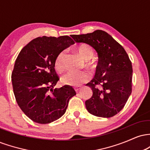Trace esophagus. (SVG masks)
Here are the masks:
<instances>
[{
    "label": "esophagus",
    "mask_w": 150,
    "mask_h": 150,
    "mask_svg": "<svg viewBox=\"0 0 150 150\" xmlns=\"http://www.w3.org/2000/svg\"><path fill=\"white\" fill-rule=\"evenodd\" d=\"M81 88H82V87H81V86H77V87H74V89H75V92H77L79 90H80Z\"/></svg>",
    "instance_id": "34e87169"
}]
</instances>
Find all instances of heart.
<instances>
[{"mask_svg":"<svg viewBox=\"0 0 150 150\" xmlns=\"http://www.w3.org/2000/svg\"><path fill=\"white\" fill-rule=\"evenodd\" d=\"M76 51L81 57L86 61L92 58L94 53V49H92V46L86 44H80L76 48ZM65 56V53L64 51H61L56 56V59H55L54 65L55 68L57 71L61 72L64 69ZM87 65L92 69L95 68V65H94L93 63H87ZM89 78H90V74L87 71H69L63 75V78H62V82L65 85L77 87V86L80 85L81 84L87 82Z\"/></svg>","mask_w":150,"mask_h":150,"instance_id":"heart-1","label":"heart"}]
</instances>
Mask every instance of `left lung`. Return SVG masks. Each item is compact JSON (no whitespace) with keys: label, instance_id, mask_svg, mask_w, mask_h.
<instances>
[{"label":"left lung","instance_id":"8db88e82","mask_svg":"<svg viewBox=\"0 0 150 150\" xmlns=\"http://www.w3.org/2000/svg\"><path fill=\"white\" fill-rule=\"evenodd\" d=\"M77 43L89 44L96 50L99 62L95 76L87 83L92 97L85 101L91 114L110 118L119 113L132 92V63L126 51L106 32L96 30L86 34H73Z\"/></svg>","mask_w":150,"mask_h":150}]
</instances>
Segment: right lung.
<instances>
[{
  "instance_id": "right-lung-1",
  "label": "right lung",
  "mask_w": 150,
  "mask_h": 150,
  "mask_svg": "<svg viewBox=\"0 0 150 150\" xmlns=\"http://www.w3.org/2000/svg\"><path fill=\"white\" fill-rule=\"evenodd\" d=\"M75 44L68 36L37 37L21 50L12 73L13 92L18 106L27 117L41 124L50 123L65 113L72 87L53 89L59 77L55 59L61 51Z\"/></svg>"
}]
</instances>
